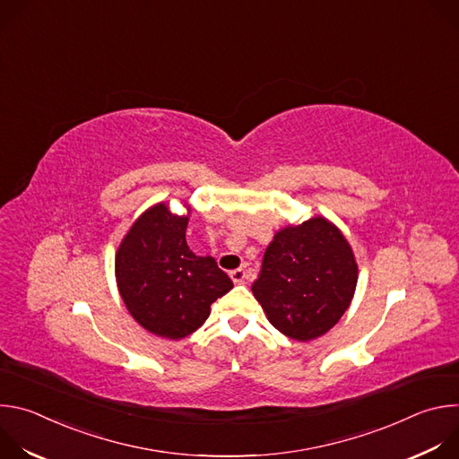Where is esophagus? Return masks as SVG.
Returning <instances> with one entry per match:
<instances>
[{"instance_id":"1","label":"esophagus","mask_w":459,"mask_h":459,"mask_svg":"<svg viewBox=\"0 0 459 459\" xmlns=\"http://www.w3.org/2000/svg\"><path fill=\"white\" fill-rule=\"evenodd\" d=\"M230 280H232L236 285L243 283V280H245V271H243V269H234V271H230Z\"/></svg>"}]
</instances>
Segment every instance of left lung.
Returning a JSON list of instances; mask_svg holds the SVG:
<instances>
[{
    "label": "left lung",
    "mask_w": 459,
    "mask_h": 459,
    "mask_svg": "<svg viewBox=\"0 0 459 459\" xmlns=\"http://www.w3.org/2000/svg\"><path fill=\"white\" fill-rule=\"evenodd\" d=\"M356 283L349 241L336 225L316 216L274 234L252 294L281 334L310 342L342 319Z\"/></svg>",
    "instance_id": "1"
}]
</instances>
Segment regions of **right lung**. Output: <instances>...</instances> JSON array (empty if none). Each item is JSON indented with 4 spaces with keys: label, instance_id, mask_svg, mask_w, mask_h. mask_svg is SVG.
I'll use <instances>...</instances> for the list:
<instances>
[{
    "label": "right lung",
    "instance_id": "right-lung-1",
    "mask_svg": "<svg viewBox=\"0 0 459 459\" xmlns=\"http://www.w3.org/2000/svg\"><path fill=\"white\" fill-rule=\"evenodd\" d=\"M186 225L188 216L158 204L134 221L116 252V281L130 316L169 340L198 331L211 305L234 287L214 257L188 248Z\"/></svg>",
    "mask_w": 459,
    "mask_h": 459
}]
</instances>
